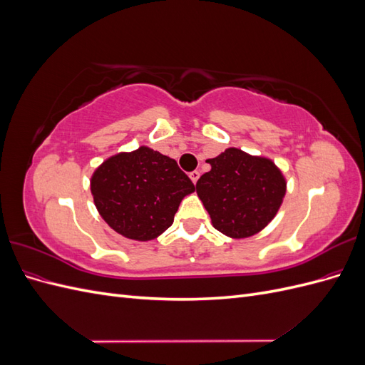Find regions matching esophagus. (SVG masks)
Instances as JSON below:
<instances>
[{
    "mask_svg": "<svg viewBox=\"0 0 365 365\" xmlns=\"http://www.w3.org/2000/svg\"><path fill=\"white\" fill-rule=\"evenodd\" d=\"M189 176H190V180L196 184V181L200 180V172H197V170H193V172H190V175H189Z\"/></svg>",
    "mask_w": 365,
    "mask_h": 365,
    "instance_id": "esophagus-1",
    "label": "esophagus"
}]
</instances>
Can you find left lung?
<instances>
[{
    "mask_svg": "<svg viewBox=\"0 0 365 365\" xmlns=\"http://www.w3.org/2000/svg\"><path fill=\"white\" fill-rule=\"evenodd\" d=\"M212 169L196 182V193L213 227L230 237L259 233L279 212L286 192L282 172L271 160L230 148L207 160Z\"/></svg>",
    "mask_w": 365,
    "mask_h": 365,
    "instance_id": "1",
    "label": "left lung"
}]
</instances>
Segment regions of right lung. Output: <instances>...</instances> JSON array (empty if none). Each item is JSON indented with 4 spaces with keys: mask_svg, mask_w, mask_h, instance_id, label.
<instances>
[{
    "mask_svg": "<svg viewBox=\"0 0 365 365\" xmlns=\"http://www.w3.org/2000/svg\"><path fill=\"white\" fill-rule=\"evenodd\" d=\"M193 190L175 160L146 146L108 158L91 178L98 213L117 233L134 240L158 237Z\"/></svg>",
    "mask_w": 365,
    "mask_h": 365,
    "instance_id": "1",
    "label": "right lung"
}]
</instances>
